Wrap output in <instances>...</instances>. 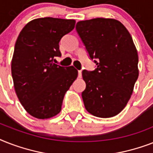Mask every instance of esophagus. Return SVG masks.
<instances>
[{
  "label": "esophagus",
  "mask_w": 153,
  "mask_h": 153,
  "mask_svg": "<svg viewBox=\"0 0 153 153\" xmlns=\"http://www.w3.org/2000/svg\"><path fill=\"white\" fill-rule=\"evenodd\" d=\"M78 73H79V78H81V77H82V71H78Z\"/></svg>",
  "instance_id": "esophagus-1"
}]
</instances>
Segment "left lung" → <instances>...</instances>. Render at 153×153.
<instances>
[{"instance_id": "8db88e82", "label": "left lung", "mask_w": 153, "mask_h": 153, "mask_svg": "<svg viewBox=\"0 0 153 153\" xmlns=\"http://www.w3.org/2000/svg\"><path fill=\"white\" fill-rule=\"evenodd\" d=\"M76 31L94 71H82V93L87 111L98 117L117 115L130 99L139 75L138 55L131 35L120 21L95 18L79 21Z\"/></svg>"}]
</instances>
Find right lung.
Here are the masks:
<instances>
[{
  "label": "right lung",
  "mask_w": 153,
  "mask_h": 153,
  "mask_svg": "<svg viewBox=\"0 0 153 153\" xmlns=\"http://www.w3.org/2000/svg\"><path fill=\"white\" fill-rule=\"evenodd\" d=\"M74 25V20L38 18L18 36L11 64L13 84L21 105L36 118L57 115L65 94L78 77L73 66L54 63L55 57L61 56L60 39Z\"/></svg>",
  "instance_id": "add662e5"
}]
</instances>
